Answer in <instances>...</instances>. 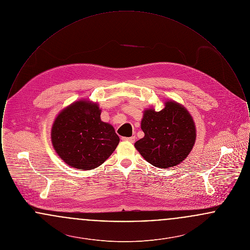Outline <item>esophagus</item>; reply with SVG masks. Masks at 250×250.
Wrapping results in <instances>:
<instances>
[{"mask_svg": "<svg viewBox=\"0 0 250 250\" xmlns=\"http://www.w3.org/2000/svg\"><path fill=\"white\" fill-rule=\"evenodd\" d=\"M122 140L124 141V142H128V143H135V140H136V138H135V136H133V137H129V138H122Z\"/></svg>", "mask_w": 250, "mask_h": 250, "instance_id": "34e87169", "label": "esophagus"}]
</instances>
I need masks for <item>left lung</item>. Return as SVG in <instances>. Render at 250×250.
Here are the masks:
<instances>
[{"label": "left lung", "mask_w": 250, "mask_h": 250, "mask_svg": "<svg viewBox=\"0 0 250 250\" xmlns=\"http://www.w3.org/2000/svg\"><path fill=\"white\" fill-rule=\"evenodd\" d=\"M165 107L143 111L141 127L144 137L135 143V148L153 166L161 168L183 162L196 142V125L189 111L174 100H167Z\"/></svg>", "instance_id": "1"}]
</instances>
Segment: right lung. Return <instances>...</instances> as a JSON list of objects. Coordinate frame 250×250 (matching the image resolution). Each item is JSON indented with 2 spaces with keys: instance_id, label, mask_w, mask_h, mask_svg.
I'll list each match as a JSON object with an SVG mask.
<instances>
[{
  "instance_id": "add662e5",
  "label": "right lung",
  "mask_w": 250,
  "mask_h": 250,
  "mask_svg": "<svg viewBox=\"0 0 250 250\" xmlns=\"http://www.w3.org/2000/svg\"><path fill=\"white\" fill-rule=\"evenodd\" d=\"M96 102L82 99L59 112L53 122L52 146L68 166L90 170L102 165L114 152L120 138L113 126L101 121Z\"/></svg>"
}]
</instances>
